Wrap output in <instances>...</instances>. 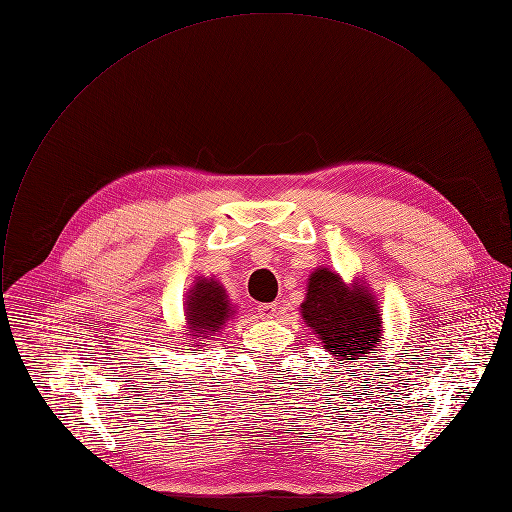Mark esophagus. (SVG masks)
Here are the masks:
<instances>
[{"instance_id": "obj_1", "label": "esophagus", "mask_w": 512, "mask_h": 512, "mask_svg": "<svg viewBox=\"0 0 512 512\" xmlns=\"http://www.w3.org/2000/svg\"><path fill=\"white\" fill-rule=\"evenodd\" d=\"M259 314L263 316V318H273L277 312H279V308H277V304H259Z\"/></svg>"}]
</instances>
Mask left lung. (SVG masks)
Wrapping results in <instances>:
<instances>
[{
  "label": "left lung",
  "instance_id": "8db88e82",
  "mask_svg": "<svg viewBox=\"0 0 512 512\" xmlns=\"http://www.w3.org/2000/svg\"><path fill=\"white\" fill-rule=\"evenodd\" d=\"M300 314L326 352L340 360V367L362 356L373 358L371 352L381 346V308L373 289L360 277L346 283L330 267L314 269Z\"/></svg>",
  "mask_w": 512,
  "mask_h": 512
}]
</instances>
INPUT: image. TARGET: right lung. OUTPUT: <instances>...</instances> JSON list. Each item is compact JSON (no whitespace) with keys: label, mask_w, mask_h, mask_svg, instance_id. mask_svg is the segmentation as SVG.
Listing matches in <instances>:
<instances>
[{"label":"right lung","mask_w":512,"mask_h":512,"mask_svg":"<svg viewBox=\"0 0 512 512\" xmlns=\"http://www.w3.org/2000/svg\"><path fill=\"white\" fill-rule=\"evenodd\" d=\"M235 314L237 310L221 281L214 277H196L192 281L184 302L186 336L196 338L192 346L204 344L198 338L210 340L216 332H221ZM184 344H188V340Z\"/></svg>","instance_id":"1"}]
</instances>
